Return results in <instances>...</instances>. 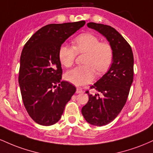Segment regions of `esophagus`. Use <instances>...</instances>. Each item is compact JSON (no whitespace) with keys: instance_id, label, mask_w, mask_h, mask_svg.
Instances as JSON below:
<instances>
[{"instance_id":"obj_1","label":"esophagus","mask_w":153,"mask_h":153,"mask_svg":"<svg viewBox=\"0 0 153 153\" xmlns=\"http://www.w3.org/2000/svg\"><path fill=\"white\" fill-rule=\"evenodd\" d=\"M83 92V91H82V88L80 87H78L76 89V94H80V93H82Z\"/></svg>"}]
</instances>
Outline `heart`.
Instances as JSON below:
<instances>
[{"label":"heart","mask_w":153,"mask_h":153,"mask_svg":"<svg viewBox=\"0 0 153 153\" xmlns=\"http://www.w3.org/2000/svg\"><path fill=\"white\" fill-rule=\"evenodd\" d=\"M74 46L62 45L59 47V61L66 68L73 65L77 52L86 54L84 58L85 65L78 66L66 73V79L76 85H83L92 81L96 71L104 73L108 69L113 60V50L109 44L100 42L99 39L91 33L78 35L73 40Z\"/></svg>","instance_id":"heart-1"}]
</instances>
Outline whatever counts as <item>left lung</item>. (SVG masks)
<instances>
[{"label": "left lung", "instance_id": "left-lung-1", "mask_svg": "<svg viewBox=\"0 0 153 153\" xmlns=\"http://www.w3.org/2000/svg\"><path fill=\"white\" fill-rule=\"evenodd\" d=\"M88 27L104 36L113 50V60L106 73L91 88L101 94H89L88 101L81 112L88 123L103 126L113 121L121 112L128 98L134 75V57L130 45L111 26L90 22Z\"/></svg>", "mask_w": 153, "mask_h": 153}]
</instances>
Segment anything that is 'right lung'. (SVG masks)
Here are the masks:
<instances>
[{
    "label": "right lung",
    "mask_w": 153,
    "mask_h": 153,
    "mask_svg": "<svg viewBox=\"0 0 153 153\" xmlns=\"http://www.w3.org/2000/svg\"><path fill=\"white\" fill-rule=\"evenodd\" d=\"M85 21L43 26L28 40L20 58L19 83L28 114L35 122L50 126L60 119L66 103L76 91L61 81L59 47L85 25Z\"/></svg>",
    "instance_id": "add662e5"
}]
</instances>
